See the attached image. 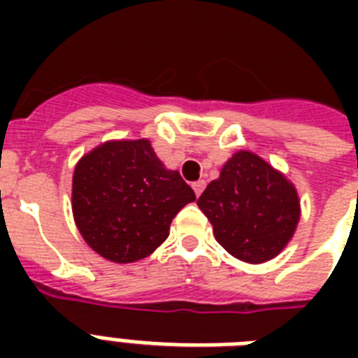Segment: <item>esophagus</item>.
Masks as SVG:
<instances>
[{
	"instance_id": "1",
	"label": "esophagus",
	"mask_w": 358,
	"mask_h": 358,
	"mask_svg": "<svg viewBox=\"0 0 358 358\" xmlns=\"http://www.w3.org/2000/svg\"><path fill=\"white\" fill-rule=\"evenodd\" d=\"M204 187H206V182L204 180H199V182H193V191H195L196 196L202 195V191H204Z\"/></svg>"
}]
</instances>
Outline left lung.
Masks as SVG:
<instances>
[{
  "label": "left lung",
  "mask_w": 358,
  "mask_h": 358,
  "mask_svg": "<svg viewBox=\"0 0 358 358\" xmlns=\"http://www.w3.org/2000/svg\"><path fill=\"white\" fill-rule=\"evenodd\" d=\"M196 204L212 223L217 243L247 264L280 255L301 217L295 185L249 150L232 154Z\"/></svg>",
  "instance_id": "left-lung-1"
}]
</instances>
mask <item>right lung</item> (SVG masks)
I'll return each mask as SVG.
<instances>
[{"mask_svg": "<svg viewBox=\"0 0 358 358\" xmlns=\"http://www.w3.org/2000/svg\"><path fill=\"white\" fill-rule=\"evenodd\" d=\"M193 201L195 191L163 165L148 139L106 141L76 163L72 176L76 227L94 252L115 264L150 256Z\"/></svg>", "mask_w": 358, "mask_h": 358, "instance_id": "1", "label": "right lung"}]
</instances>
